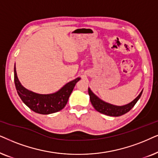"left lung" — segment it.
<instances>
[{"label":"left lung","instance_id":"left-lung-1","mask_svg":"<svg viewBox=\"0 0 158 158\" xmlns=\"http://www.w3.org/2000/svg\"><path fill=\"white\" fill-rule=\"evenodd\" d=\"M88 93H89L91 103L97 111L102 113V114L110 115V116H120V115H122L129 112V111L135 106L136 102H137L139 99L140 98L141 95H142V91L141 92V93L137 96V98L134 99L131 102L123 106H113V105L107 103V102H104V101L100 100V99H99L98 97L90 90L89 88L88 89Z\"/></svg>","mask_w":158,"mask_h":158}]
</instances>
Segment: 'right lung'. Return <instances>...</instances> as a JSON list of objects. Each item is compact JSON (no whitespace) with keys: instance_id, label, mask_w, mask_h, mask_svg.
Returning a JSON list of instances; mask_svg holds the SVG:
<instances>
[{"instance_id":"right-lung-1","label":"right lung","mask_w":158,"mask_h":158,"mask_svg":"<svg viewBox=\"0 0 158 158\" xmlns=\"http://www.w3.org/2000/svg\"><path fill=\"white\" fill-rule=\"evenodd\" d=\"M79 80L80 78H77L74 80L67 83L56 93L37 94L27 89L21 85L16 75V67L14 66V83L19 96L27 107L34 112L40 114H50L62 110L66 106L76 84Z\"/></svg>"}]
</instances>
